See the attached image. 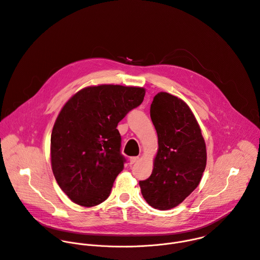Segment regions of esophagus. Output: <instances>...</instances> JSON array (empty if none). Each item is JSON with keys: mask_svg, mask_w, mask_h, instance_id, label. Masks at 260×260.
<instances>
[{"mask_svg": "<svg viewBox=\"0 0 260 260\" xmlns=\"http://www.w3.org/2000/svg\"><path fill=\"white\" fill-rule=\"evenodd\" d=\"M139 159H140L139 156H133V157L129 158V164H131V165H134V164H136L137 161H139Z\"/></svg>", "mask_w": 260, "mask_h": 260, "instance_id": "obj_1", "label": "esophagus"}]
</instances>
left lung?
I'll use <instances>...</instances> for the list:
<instances>
[{"label": "left lung", "mask_w": 260, "mask_h": 260, "mask_svg": "<svg viewBox=\"0 0 260 260\" xmlns=\"http://www.w3.org/2000/svg\"><path fill=\"white\" fill-rule=\"evenodd\" d=\"M150 116L158 137V151L151 176L139 185L151 207L169 210L200 184L207 164L206 144L191 110L177 96L157 93Z\"/></svg>", "instance_id": "1"}]
</instances>
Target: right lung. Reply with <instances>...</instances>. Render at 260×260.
<instances>
[{
  "label": "right lung",
  "instance_id": "add662e5",
  "mask_svg": "<svg viewBox=\"0 0 260 260\" xmlns=\"http://www.w3.org/2000/svg\"><path fill=\"white\" fill-rule=\"evenodd\" d=\"M144 96L141 87L90 86L61 109L51 134V166L59 187L74 203L93 207L110 196L126 161L116 127Z\"/></svg>",
  "mask_w": 260,
  "mask_h": 260
}]
</instances>
